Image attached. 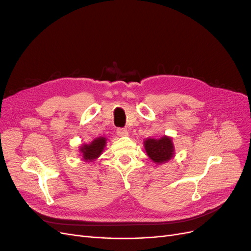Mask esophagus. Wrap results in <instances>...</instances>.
Listing matches in <instances>:
<instances>
[{
  "label": "esophagus",
  "instance_id": "1",
  "mask_svg": "<svg viewBox=\"0 0 251 251\" xmlns=\"http://www.w3.org/2000/svg\"><path fill=\"white\" fill-rule=\"evenodd\" d=\"M117 135L118 136H127V131L126 130V128H123V127H119V128H117Z\"/></svg>",
  "mask_w": 251,
  "mask_h": 251
}]
</instances>
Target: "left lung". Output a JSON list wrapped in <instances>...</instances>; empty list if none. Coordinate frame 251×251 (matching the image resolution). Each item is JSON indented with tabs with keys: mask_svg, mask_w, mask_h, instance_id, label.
Listing matches in <instances>:
<instances>
[{
	"mask_svg": "<svg viewBox=\"0 0 251 251\" xmlns=\"http://www.w3.org/2000/svg\"><path fill=\"white\" fill-rule=\"evenodd\" d=\"M148 156L156 163L169 161L174 156V146L170 137L163 136L160 139H147L144 141Z\"/></svg>",
	"mask_w": 251,
	"mask_h": 251,
	"instance_id": "8db88e82",
	"label": "left lung"
}]
</instances>
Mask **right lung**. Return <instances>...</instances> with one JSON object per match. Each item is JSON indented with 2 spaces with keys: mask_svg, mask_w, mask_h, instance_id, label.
Segmentation results:
<instances>
[{
  "mask_svg": "<svg viewBox=\"0 0 251 251\" xmlns=\"http://www.w3.org/2000/svg\"><path fill=\"white\" fill-rule=\"evenodd\" d=\"M105 141H107L105 140V138L100 137V138H96L95 140H93L92 143L83 144L80 149L83 159H85V160H89V161L96 159L103 151V148L105 146Z\"/></svg>",
  "mask_w": 251,
  "mask_h": 251,
  "instance_id": "1",
  "label": "right lung"
}]
</instances>
